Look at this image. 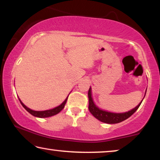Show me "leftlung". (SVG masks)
Returning <instances> with one entry per match:
<instances>
[{"label":"left lung","instance_id":"left-lung-1","mask_svg":"<svg viewBox=\"0 0 160 160\" xmlns=\"http://www.w3.org/2000/svg\"><path fill=\"white\" fill-rule=\"evenodd\" d=\"M146 93V90L145 92V95ZM144 95V97H145ZM88 97H89V110L90 111V113L95 117L96 119L99 120V121L104 122V123L107 124H117L119 122H122L124 121V120L128 119L129 117H131L135 111H137V109L139 108V106H141L142 101L139 102V104L136 107H135L134 108L131 109L130 111H127V112L123 113H115V112H111V111H108L106 110H102V109L100 108L99 107L96 106V104L94 102L92 95V88L90 87L88 92Z\"/></svg>","mask_w":160,"mask_h":160}]
</instances>
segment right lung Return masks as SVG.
<instances>
[{
	"instance_id": "obj_1",
	"label": "right lung",
	"mask_w": 160,
	"mask_h": 160,
	"mask_svg": "<svg viewBox=\"0 0 160 160\" xmlns=\"http://www.w3.org/2000/svg\"><path fill=\"white\" fill-rule=\"evenodd\" d=\"M68 97L65 98V100L62 102V103L60 105V106H57L54 108L49 109V110H45V111H34V110H32V109H30V108H28V107L26 106L21 101V100L19 99V97H18V98H19V101H20V102H21L22 106L24 107V108H25V110L28 111V112H29L30 114L34 116V117H38V118H47V117H52V116H54V115L58 114V113H60V111H62L63 108H64L65 105L67 102Z\"/></svg>"
}]
</instances>
